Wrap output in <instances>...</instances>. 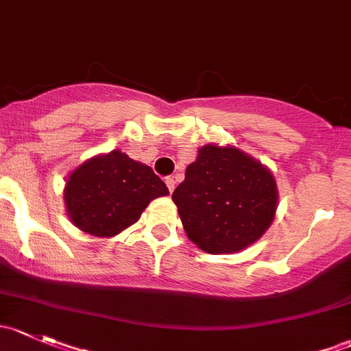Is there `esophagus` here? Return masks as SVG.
<instances>
[{
    "mask_svg": "<svg viewBox=\"0 0 351 351\" xmlns=\"http://www.w3.org/2000/svg\"><path fill=\"white\" fill-rule=\"evenodd\" d=\"M166 186H168L169 193H173V190H175V180H173V178H166Z\"/></svg>",
    "mask_w": 351,
    "mask_h": 351,
    "instance_id": "34e87169",
    "label": "esophagus"
}]
</instances>
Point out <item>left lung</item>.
Here are the masks:
<instances>
[{
	"instance_id": "8db88e82",
	"label": "left lung",
	"mask_w": 351,
	"mask_h": 351,
	"mask_svg": "<svg viewBox=\"0 0 351 351\" xmlns=\"http://www.w3.org/2000/svg\"><path fill=\"white\" fill-rule=\"evenodd\" d=\"M183 229L205 253H239L256 243L278 207L275 176L234 146L205 144L173 192Z\"/></svg>"
}]
</instances>
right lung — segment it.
I'll return each instance as SVG.
<instances>
[{"label":"right lung","instance_id":"obj_1","mask_svg":"<svg viewBox=\"0 0 351 351\" xmlns=\"http://www.w3.org/2000/svg\"><path fill=\"white\" fill-rule=\"evenodd\" d=\"M168 193L151 166L115 149L86 159L69 173L64 205L80 231L112 238L136 224L151 200Z\"/></svg>","mask_w":351,"mask_h":351}]
</instances>
